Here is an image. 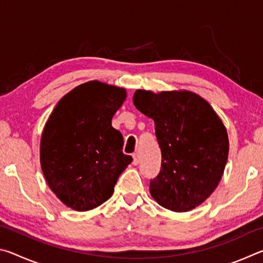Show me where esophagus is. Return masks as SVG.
Returning a JSON list of instances; mask_svg holds the SVG:
<instances>
[{"label": "esophagus", "instance_id": "obj_1", "mask_svg": "<svg viewBox=\"0 0 263 263\" xmlns=\"http://www.w3.org/2000/svg\"><path fill=\"white\" fill-rule=\"evenodd\" d=\"M133 157V164H139V162H140V159H139V153H135L132 155Z\"/></svg>", "mask_w": 263, "mask_h": 263}]
</instances>
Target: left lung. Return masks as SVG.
Returning <instances> with one entry per match:
<instances>
[{
	"label": "left lung",
	"instance_id": "obj_1",
	"mask_svg": "<svg viewBox=\"0 0 263 263\" xmlns=\"http://www.w3.org/2000/svg\"><path fill=\"white\" fill-rule=\"evenodd\" d=\"M133 104L154 119L161 169L149 191L160 205L185 212L217 188L229 155L225 126L205 100L191 91L137 90Z\"/></svg>",
	"mask_w": 263,
	"mask_h": 263
}]
</instances>
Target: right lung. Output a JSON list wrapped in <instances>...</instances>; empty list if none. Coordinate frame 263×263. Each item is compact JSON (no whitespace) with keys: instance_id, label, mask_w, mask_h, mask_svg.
I'll return each mask as SVG.
<instances>
[{"instance_id":"right-lung-1","label":"right lung","mask_w":263,"mask_h":263,"mask_svg":"<svg viewBox=\"0 0 263 263\" xmlns=\"http://www.w3.org/2000/svg\"><path fill=\"white\" fill-rule=\"evenodd\" d=\"M125 89L90 81L58 102L44 128L41 164L62 203L88 211L111 197L119 175L132 162L122 133L111 125Z\"/></svg>"}]
</instances>
